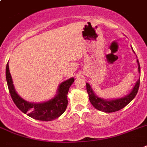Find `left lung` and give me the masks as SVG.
<instances>
[{
    "mask_svg": "<svg viewBox=\"0 0 147 147\" xmlns=\"http://www.w3.org/2000/svg\"><path fill=\"white\" fill-rule=\"evenodd\" d=\"M137 62L138 65V72L140 74V67L138 60H137ZM139 86H140V79H138L134 86L132 88L131 92L129 94L123 98L112 99V100H107V99H104V98L97 96L93 92L92 86L88 83H86V90L88 94L89 100L94 108L105 113H113L124 108L126 105H128L134 99L138 92Z\"/></svg>",
    "mask_w": 147,
    "mask_h": 147,
    "instance_id": "1",
    "label": "left lung"
}]
</instances>
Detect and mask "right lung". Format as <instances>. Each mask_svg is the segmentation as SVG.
Returning a JSON list of instances; mask_svg holds the SVG:
<instances>
[{"instance_id":"1","label":"right lung","mask_w":147,"mask_h":147,"mask_svg":"<svg viewBox=\"0 0 147 147\" xmlns=\"http://www.w3.org/2000/svg\"><path fill=\"white\" fill-rule=\"evenodd\" d=\"M6 79L11 98L17 107L31 118L40 121H52L64 113L67 106L69 88L74 81V78L72 77L61 82L58 88L56 95L50 100L42 103H32L23 99L16 92L8 63L6 67Z\"/></svg>"}]
</instances>
